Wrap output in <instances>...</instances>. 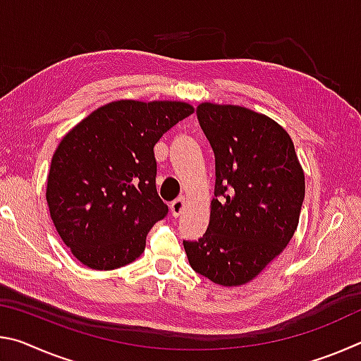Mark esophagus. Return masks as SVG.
I'll return each mask as SVG.
<instances>
[{
	"instance_id": "esophagus-1",
	"label": "esophagus",
	"mask_w": 361,
	"mask_h": 361,
	"mask_svg": "<svg viewBox=\"0 0 361 361\" xmlns=\"http://www.w3.org/2000/svg\"><path fill=\"white\" fill-rule=\"evenodd\" d=\"M185 204H186V197L185 195H181V197L175 199L172 204H170V212H172L173 216H180V213L185 209Z\"/></svg>"
}]
</instances>
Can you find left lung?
<instances>
[{
	"label": "left lung",
	"instance_id": "obj_1",
	"mask_svg": "<svg viewBox=\"0 0 361 361\" xmlns=\"http://www.w3.org/2000/svg\"><path fill=\"white\" fill-rule=\"evenodd\" d=\"M197 119L215 152V199L202 239L183 245L200 276L223 286L245 285L295 235L302 167L288 132L266 114L204 102Z\"/></svg>",
	"mask_w": 361,
	"mask_h": 361
}]
</instances>
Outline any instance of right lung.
I'll use <instances>...</instances> for the list:
<instances>
[{
  "instance_id": "add662e5",
  "label": "right lung",
  "mask_w": 361,
  "mask_h": 361,
  "mask_svg": "<svg viewBox=\"0 0 361 361\" xmlns=\"http://www.w3.org/2000/svg\"><path fill=\"white\" fill-rule=\"evenodd\" d=\"M194 113L186 102L118 100L73 127L59 143L46 200L60 239L95 271L130 264L167 215L156 189L154 145Z\"/></svg>"
}]
</instances>
